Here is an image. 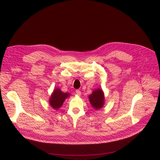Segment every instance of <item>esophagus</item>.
I'll return each instance as SVG.
<instances>
[{
	"label": "esophagus",
	"mask_w": 160,
	"mask_h": 160,
	"mask_svg": "<svg viewBox=\"0 0 160 160\" xmlns=\"http://www.w3.org/2000/svg\"><path fill=\"white\" fill-rule=\"evenodd\" d=\"M81 91H80L79 89H76V93L78 95L80 96L81 94Z\"/></svg>",
	"instance_id": "esophagus-1"
}]
</instances>
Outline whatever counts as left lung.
Wrapping results in <instances>:
<instances>
[{
  "mask_svg": "<svg viewBox=\"0 0 160 160\" xmlns=\"http://www.w3.org/2000/svg\"><path fill=\"white\" fill-rule=\"evenodd\" d=\"M91 105L96 110L101 108L104 104V94L102 89L94 90L91 95L89 96Z\"/></svg>",
  "mask_w": 160,
  "mask_h": 160,
  "instance_id": "obj_1",
  "label": "left lung"
}]
</instances>
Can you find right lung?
<instances>
[{
    "label": "right lung",
    "instance_id": "right-lung-1",
    "mask_svg": "<svg viewBox=\"0 0 160 160\" xmlns=\"http://www.w3.org/2000/svg\"><path fill=\"white\" fill-rule=\"evenodd\" d=\"M69 93L62 92L60 89L57 88L53 91L49 103L50 105L55 109H58L62 105L64 100L69 97Z\"/></svg>",
    "mask_w": 160,
    "mask_h": 160
}]
</instances>
